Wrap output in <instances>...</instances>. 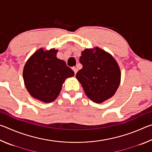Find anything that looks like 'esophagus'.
Here are the masks:
<instances>
[{"mask_svg":"<svg viewBox=\"0 0 152 152\" xmlns=\"http://www.w3.org/2000/svg\"><path fill=\"white\" fill-rule=\"evenodd\" d=\"M72 70H73V71L74 72V74H75V75H76V73H77V72H78V69L76 68H73Z\"/></svg>","mask_w":152,"mask_h":152,"instance_id":"34e87169","label":"esophagus"}]
</instances>
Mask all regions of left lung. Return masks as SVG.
<instances>
[{
  "label": "left lung",
  "instance_id": "left-lung-1",
  "mask_svg": "<svg viewBox=\"0 0 152 152\" xmlns=\"http://www.w3.org/2000/svg\"><path fill=\"white\" fill-rule=\"evenodd\" d=\"M80 62L82 68L76 78L84 92L96 103H102L111 98L121 82L120 68L115 58L99 47L82 51Z\"/></svg>",
  "mask_w": 152,
  "mask_h": 152
}]
</instances>
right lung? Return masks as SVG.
<instances>
[{"label": "right lung", "instance_id": "1", "mask_svg": "<svg viewBox=\"0 0 152 152\" xmlns=\"http://www.w3.org/2000/svg\"><path fill=\"white\" fill-rule=\"evenodd\" d=\"M58 51L54 48L39 49L28 59L23 72L25 86L31 96L45 103L54 101L66 79L74 75L65 61L56 57Z\"/></svg>", "mask_w": 152, "mask_h": 152}]
</instances>
